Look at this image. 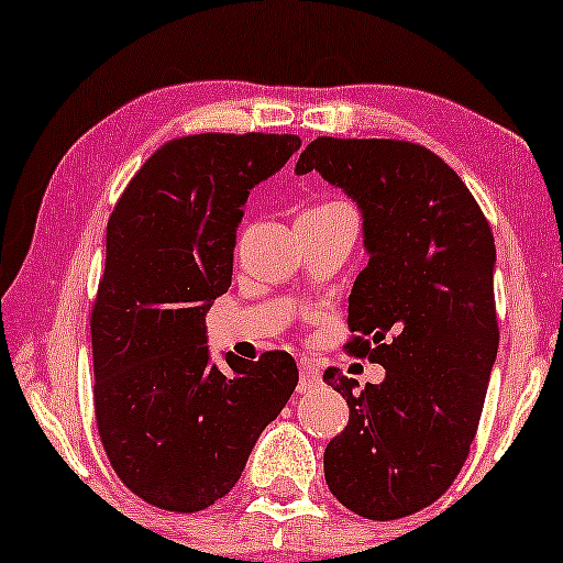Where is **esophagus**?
<instances>
[{
    "instance_id": "34e87169",
    "label": "esophagus",
    "mask_w": 563,
    "mask_h": 563,
    "mask_svg": "<svg viewBox=\"0 0 563 563\" xmlns=\"http://www.w3.org/2000/svg\"><path fill=\"white\" fill-rule=\"evenodd\" d=\"M320 384V372L310 361H299V391H310Z\"/></svg>"
}]
</instances>
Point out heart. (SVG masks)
<instances>
[{"mask_svg": "<svg viewBox=\"0 0 563 563\" xmlns=\"http://www.w3.org/2000/svg\"><path fill=\"white\" fill-rule=\"evenodd\" d=\"M325 207H330V205H325ZM320 210H322V207H320Z\"/></svg>", "mask_w": 563, "mask_h": 563, "instance_id": "1", "label": "heart"}]
</instances>
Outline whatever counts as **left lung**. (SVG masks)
Masks as SVG:
<instances>
[{"instance_id":"obj_1","label":"left lung","mask_w":563,"mask_h":563,"mask_svg":"<svg viewBox=\"0 0 563 563\" xmlns=\"http://www.w3.org/2000/svg\"><path fill=\"white\" fill-rule=\"evenodd\" d=\"M295 172H318L361 210L368 264L349 297L351 351L387 372L364 389L322 374L351 410L325 449V482L361 518H405L451 487L479 426L499 343L495 238L422 145L318 137Z\"/></svg>"}]
</instances>
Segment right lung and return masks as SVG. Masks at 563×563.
<instances>
[{"instance_id": "right-lung-1", "label": "right lung", "mask_w": 563, "mask_h": 563, "mask_svg": "<svg viewBox=\"0 0 563 563\" xmlns=\"http://www.w3.org/2000/svg\"><path fill=\"white\" fill-rule=\"evenodd\" d=\"M297 135L205 133L166 143L107 222L91 312L95 410L125 487L172 512H197L241 479L258 435L299 382L287 351L212 361L205 314L233 282L251 189L299 151Z\"/></svg>"}]
</instances>
